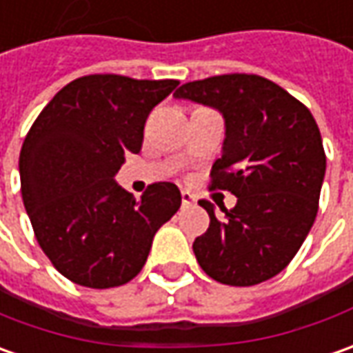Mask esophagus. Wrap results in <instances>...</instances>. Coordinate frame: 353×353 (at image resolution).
<instances>
[{
  "label": "esophagus",
  "instance_id": "34e87169",
  "mask_svg": "<svg viewBox=\"0 0 353 353\" xmlns=\"http://www.w3.org/2000/svg\"><path fill=\"white\" fill-rule=\"evenodd\" d=\"M182 205L184 208H190V205L196 204V196L192 192H188V190H182Z\"/></svg>",
  "mask_w": 353,
  "mask_h": 353
}]
</instances>
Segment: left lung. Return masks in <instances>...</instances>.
Masks as SVG:
<instances>
[{"instance_id": "obj_1", "label": "left lung", "mask_w": 353, "mask_h": 353, "mask_svg": "<svg viewBox=\"0 0 353 353\" xmlns=\"http://www.w3.org/2000/svg\"><path fill=\"white\" fill-rule=\"evenodd\" d=\"M176 99L217 108L225 118L221 157L210 190L237 196L233 210L198 204L210 227L194 241L202 270L225 285H256L280 274L319 212L326 155L311 110L266 77L225 73L181 85Z\"/></svg>"}]
</instances>
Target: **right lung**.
<instances>
[{
	"label": "right lung",
	"instance_id": "add662e5",
	"mask_svg": "<svg viewBox=\"0 0 353 353\" xmlns=\"http://www.w3.org/2000/svg\"><path fill=\"white\" fill-rule=\"evenodd\" d=\"M176 79L93 73L68 83L42 108L19 155L21 194L34 237L54 268L93 290L124 285L181 208L172 182H153L136 200L114 174L139 153L149 112Z\"/></svg>",
	"mask_w": 353,
	"mask_h": 353
}]
</instances>
